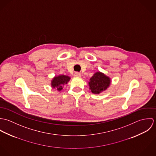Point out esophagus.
<instances>
[{
	"label": "esophagus",
	"mask_w": 156,
	"mask_h": 156,
	"mask_svg": "<svg viewBox=\"0 0 156 156\" xmlns=\"http://www.w3.org/2000/svg\"><path fill=\"white\" fill-rule=\"evenodd\" d=\"M74 76H76V77H81V74L79 72H76L74 73Z\"/></svg>",
	"instance_id": "1"
}]
</instances>
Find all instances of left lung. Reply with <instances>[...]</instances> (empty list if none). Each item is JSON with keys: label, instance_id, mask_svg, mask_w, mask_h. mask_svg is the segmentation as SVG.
Here are the masks:
<instances>
[{"label": "left lung", "instance_id": "left-lung-1", "mask_svg": "<svg viewBox=\"0 0 156 156\" xmlns=\"http://www.w3.org/2000/svg\"><path fill=\"white\" fill-rule=\"evenodd\" d=\"M111 83L110 79L104 74L97 72L90 79L89 87L94 94H99L107 89Z\"/></svg>", "mask_w": 156, "mask_h": 156}]
</instances>
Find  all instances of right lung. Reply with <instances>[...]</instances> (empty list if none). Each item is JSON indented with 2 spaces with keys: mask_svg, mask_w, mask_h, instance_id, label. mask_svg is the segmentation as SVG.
<instances>
[{
  "mask_svg": "<svg viewBox=\"0 0 156 156\" xmlns=\"http://www.w3.org/2000/svg\"><path fill=\"white\" fill-rule=\"evenodd\" d=\"M70 77L65 75H61L58 77H55L52 80L51 85L54 88H56L58 90H61L62 88V85L67 83Z\"/></svg>",
  "mask_w": 156,
  "mask_h": 156,
  "instance_id": "obj_1",
  "label": "right lung"
}]
</instances>
